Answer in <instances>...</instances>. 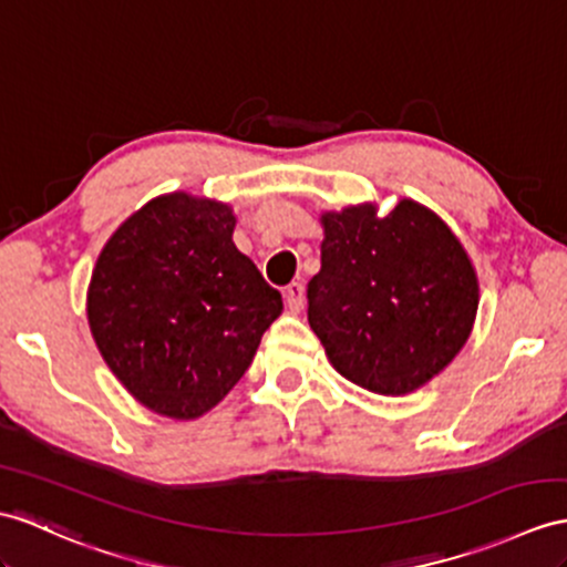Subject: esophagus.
Segmentation results:
<instances>
[{"mask_svg":"<svg viewBox=\"0 0 567 567\" xmlns=\"http://www.w3.org/2000/svg\"><path fill=\"white\" fill-rule=\"evenodd\" d=\"M284 296H286L288 308H291L293 312H298V310L302 308V300H306V286H302L300 281L288 284V286H286V291H284Z\"/></svg>","mask_w":567,"mask_h":567,"instance_id":"esophagus-1","label":"esophagus"}]
</instances>
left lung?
<instances>
[{
  "label": "left lung",
  "instance_id": "obj_1",
  "mask_svg": "<svg viewBox=\"0 0 567 567\" xmlns=\"http://www.w3.org/2000/svg\"><path fill=\"white\" fill-rule=\"evenodd\" d=\"M322 269L308 284V322L343 378L378 394L419 390L472 331L478 284L452 230L402 199L324 214Z\"/></svg>",
  "mask_w": 567,
  "mask_h": 567
}]
</instances>
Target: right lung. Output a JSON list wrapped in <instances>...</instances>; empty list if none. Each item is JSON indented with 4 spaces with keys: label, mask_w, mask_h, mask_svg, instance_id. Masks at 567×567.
Masks as SVG:
<instances>
[{
    "label": "right lung",
    "mask_w": 567,
    "mask_h": 567,
    "mask_svg": "<svg viewBox=\"0 0 567 567\" xmlns=\"http://www.w3.org/2000/svg\"><path fill=\"white\" fill-rule=\"evenodd\" d=\"M226 204L168 195L124 220L95 261L89 324L146 409L189 421L250 368L281 293L233 245Z\"/></svg>",
    "instance_id": "obj_1"
}]
</instances>
